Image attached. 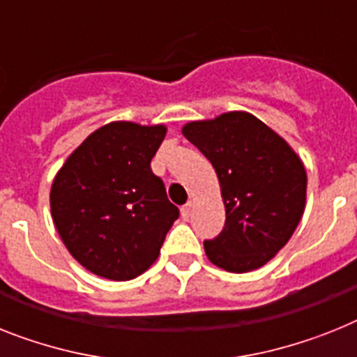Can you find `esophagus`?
<instances>
[{"label": "esophagus", "mask_w": 357, "mask_h": 357, "mask_svg": "<svg viewBox=\"0 0 357 357\" xmlns=\"http://www.w3.org/2000/svg\"><path fill=\"white\" fill-rule=\"evenodd\" d=\"M190 214H192V202H188L187 205L181 206V218H183V220H188Z\"/></svg>", "instance_id": "obj_1"}]
</instances>
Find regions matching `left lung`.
I'll use <instances>...</instances> for the list:
<instances>
[{"instance_id":"8db88e82","label":"left lung","mask_w":357,"mask_h":357,"mask_svg":"<svg viewBox=\"0 0 357 357\" xmlns=\"http://www.w3.org/2000/svg\"><path fill=\"white\" fill-rule=\"evenodd\" d=\"M220 179L225 227L205 241L206 257L243 274L268 263L292 238L307 202V170L294 149L268 125L243 110L181 128Z\"/></svg>"}]
</instances>
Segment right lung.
<instances>
[{
	"mask_svg": "<svg viewBox=\"0 0 357 357\" xmlns=\"http://www.w3.org/2000/svg\"><path fill=\"white\" fill-rule=\"evenodd\" d=\"M165 134V125L107 123L56 174L54 225L72 257L92 274L134 280L160 256L179 215L151 169Z\"/></svg>",
	"mask_w": 357,
	"mask_h": 357,
	"instance_id": "1",
	"label": "right lung"
}]
</instances>
